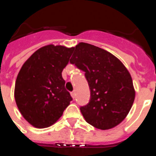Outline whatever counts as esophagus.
I'll return each instance as SVG.
<instances>
[{"label":"esophagus","instance_id":"1","mask_svg":"<svg viewBox=\"0 0 156 156\" xmlns=\"http://www.w3.org/2000/svg\"><path fill=\"white\" fill-rule=\"evenodd\" d=\"M70 95H71V96H72V98H73V99H74L76 96V93L74 92V91H72V92L70 93Z\"/></svg>","mask_w":156,"mask_h":156}]
</instances>
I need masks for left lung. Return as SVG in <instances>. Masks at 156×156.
Wrapping results in <instances>:
<instances>
[{"instance_id": "8db88e82", "label": "left lung", "mask_w": 156, "mask_h": 156, "mask_svg": "<svg viewBox=\"0 0 156 156\" xmlns=\"http://www.w3.org/2000/svg\"><path fill=\"white\" fill-rule=\"evenodd\" d=\"M71 64L85 72L90 100L80 108L86 121L100 129L121 123L130 111L135 90L130 73L118 58L87 43L73 48Z\"/></svg>"}]
</instances>
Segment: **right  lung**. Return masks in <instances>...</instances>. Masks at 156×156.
I'll return each mask as SVG.
<instances>
[{
  "label": "right lung",
  "mask_w": 156,
  "mask_h": 156,
  "mask_svg": "<svg viewBox=\"0 0 156 156\" xmlns=\"http://www.w3.org/2000/svg\"><path fill=\"white\" fill-rule=\"evenodd\" d=\"M72 52L73 48L61 45L40 48L18 73L14 88L16 104L26 121L35 128L53 125L73 100L61 75Z\"/></svg>",
  "instance_id": "add662e5"
}]
</instances>
